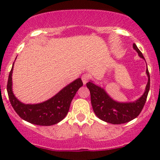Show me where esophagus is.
I'll return each instance as SVG.
<instances>
[{
	"instance_id": "obj_1",
	"label": "esophagus",
	"mask_w": 160,
	"mask_h": 160,
	"mask_svg": "<svg viewBox=\"0 0 160 160\" xmlns=\"http://www.w3.org/2000/svg\"><path fill=\"white\" fill-rule=\"evenodd\" d=\"M88 80H89V76H88V74H83V75L82 76V81H83V85H86L87 83L88 82Z\"/></svg>"
}]
</instances>
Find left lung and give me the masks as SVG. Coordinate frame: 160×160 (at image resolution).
<instances>
[{
	"label": "left lung",
	"mask_w": 160,
	"mask_h": 160,
	"mask_svg": "<svg viewBox=\"0 0 160 160\" xmlns=\"http://www.w3.org/2000/svg\"><path fill=\"white\" fill-rule=\"evenodd\" d=\"M133 49L138 52L140 58L146 61L142 53L135 43L133 44ZM146 72L148 77L146 89L143 94L134 101L120 102L115 101L104 88L90 80L87 83V87L90 90L92 107L97 117L104 122L113 125L126 123L138 117L146 104L149 91L150 76L148 68H146Z\"/></svg>",
	"instance_id": "obj_1"
}]
</instances>
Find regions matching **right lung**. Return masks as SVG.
<instances>
[{"label":"right lung","instance_id":"add662e5","mask_svg":"<svg viewBox=\"0 0 160 160\" xmlns=\"http://www.w3.org/2000/svg\"><path fill=\"white\" fill-rule=\"evenodd\" d=\"M12 65L8 81L7 90L13 108L23 120L37 125L50 126L59 123L67 116L72 98L83 86L81 78H77L59 90L56 94L43 102L25 104L19 101L12 90Z\"/></svg>","mask_w":160,"mask_h":160}]
</instances>
